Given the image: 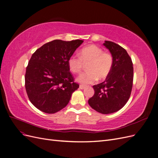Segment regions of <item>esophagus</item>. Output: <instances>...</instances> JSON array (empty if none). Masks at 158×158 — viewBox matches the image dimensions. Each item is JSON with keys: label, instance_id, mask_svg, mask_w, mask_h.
Masks as SVG:
<instances>
[{"label": "esophagus", "instance_id": "obj_1", "mask_svg": "<svg viewBox=\"0 0 158 158\" xmlns=\"http://www.w3.org/2000/svg\"><path fill=\"white\" fill-rule=\"evenodd\" d=\"M85 88V85H80V89H84Z\"/></svg>", "mask_w": 158, "mask_h": 158}]
</instances>
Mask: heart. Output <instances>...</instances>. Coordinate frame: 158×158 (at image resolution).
<instances>
[{
  "mask_svg": "<svg viewBox=\"0 0 158 158\" xmlns=\"http://www.w3.org/2000/svg\"><path fill=\"white\" fill-rule=\"evenodd\" d=\"M69 67L73 73L78 74L87 64L88 71L80 74L77 81L82 84H92L99 78L108 77L113 68V56L95 45H89L81 49L78 55H71L68 60Z\"/></svg>",
  "mask_w": 158,
  "mask_h": 158,
  "instance_id": "obj_1",
  "label": "heart"
}]
</instances>
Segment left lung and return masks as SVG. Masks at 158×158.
I'll return each mask as SVG.
<instances>
[{
	"label": "left lung",
	"instance_id": "8db88e82",
	"mask_svg": "<svg viewBox=\"0 0 158 158\" xmlns=\"http://www.w3.org/2000/svg\"><path fill=\"white\" fill-rule=\"evenodd\" d=\"M103 45L113 56V68L103 82L93 85L95 93L88 103L96 111L109 114L123 108L130 98L133 66L130 56L121 46L109 41H105Z\"/></svg>",
	"mask_w": 158,
	"mask_h": 158
}]
</instances>
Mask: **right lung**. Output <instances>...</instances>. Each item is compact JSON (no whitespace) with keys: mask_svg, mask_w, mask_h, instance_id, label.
<instances>
[{"mask_svg":"<svg viewBox=\"0 0 158 158\" xmlns=\"http://www.w3.org/2000/svg\"><path fill=\"white\" fill-rule=\"evenodd\" d=\"M83 40H55L37 49L26 67L25 87L31 103L46 113L65 107L79 88L70 72L69 57Z\"/></svg>","mask_w":158,"mask_h":158,"instance_id":"add662e5","label":"right lung"}]
</instances>
